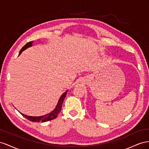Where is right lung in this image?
I'll return each mask as SVG.
<instances>
[{"label": "right lung", "instance_id": "1", "mask_svg": "<svg viewBox=\"0 0 149 149\" xmlns=\"http://www.w3.org/2000/svg\"><path fill=\"white\" fill-rule=\"evenodd\" d=\"M32 43H33V41L29 42H28L27 44H25L23 47L21 49V50H20V52H19V56H20V55L21 54V53H22L24 50H25L28 47H31ZM67 91H65L62 95V96L61 97V98L59 99V100L58 101V103H57V104L56 105V107L55 108V109L53 110V111L50 112L48 114H46V115H45V116H42L32 117V116H26V115H24V114H23L22 113H20L22 114L25 118H26L27 119L29 120L30 121H31V122H47V121H49V120H53V119H54V118H56L57 117V116H58V114L60 113V112H61V109H62V104H63V100H64L65 97V96L67 95Z\"/></svg>", "mask_w": 149, "mask_h": 149}]
</instances>
